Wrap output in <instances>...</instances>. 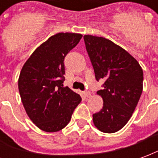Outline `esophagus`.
<instances>
[{
  "mask_svg": "<svg viewBox=\"0 0 158 158\" xmlns=\"http://www.w3.org/2000/svg\"><path fill=\"white\" fill-rule=\"evenodd\" d=\"M84 95H85V97H86V98H90L91 93L90 92H88V91H87V92H85V93H84Z\"/></svg>",
  "mask_w": 158,
  "mask_h": 158,
  "instance_id": "esophagus-1",
  "label": "esophagus"
}]
</instances>
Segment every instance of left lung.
<instances>
[{
  "instance_id": "left-lung-1",
  "label": "left lung",
  "mask_w": 158,
  "mask_h": 158,
  "mask_svg": "<svg viewBox=\"0 0 158 158\" xmlns=\"http://www.w3.org/2000/svg\"><path fill=\"white\" fill-rule=\"evenodd\" d=\"M97 81H104L98 91L103 109L93 114V124L100 131L114 133L124 127L136 108L143 89V71L129 53L103 37L84 35Z\"/></svg>"
}]
</instances>
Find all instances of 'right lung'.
<instances>
[{
  "mask_svg": "<svg viewBox=\"0 0 158 158\" xmlns=\"http://www.w3.org/2000/svg\"><path fill=\"white\" fill-rule=\"evenodd\" d=\"M81 33H59L49 37L25 62L18 78L21 100L27 116L45 132H56L68 125L79 94L63 87L64 59L81 39Z\"/></svg>",
  "mask_w": 158,
  "mask_h": 158,
  "instance_id": "right-lung-1",
  "label": "right lung"
}]
</instances>
